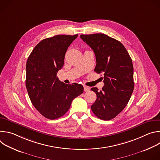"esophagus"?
Returning <instances> with one entry per match:
<instances>
[{
    "instance_id": "1",
    "label": "esophagus",
    "mask_w": 160,
    "mask_h": 160,
    "mask_svg": "<svg viewBox=\"0 0 160 160\" xmlns=\"http://www.w3.org/2000/svg\"><path fill=\"white\" fill-rule=\"evenodd\" d=\"M83 88H84L85 92H88V91L90 90V88L88 87H87V86H84Z\"/></svg>"
}]
</instances>
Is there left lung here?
I'll return each instance as SVG.
<instances>
[{"mask_svg":"<svg viewBox=\"0 0 160 160\" xmlns=\"http://www.w3.org/2000/svg\"><path fill=\"white\" fill-rule=\"evenodd\" d=\"M80 38L95 53L94 72L104 74L102 90H91L97 95L91 106L94 115L103 120L115 118L128 102L134 88L132 59L123 45L103 33L81 35Z\"/></svg>","mask_w":160,"mask_h":160,"instance_id":"1","label":"left lung"}]
</instances>
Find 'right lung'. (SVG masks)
Instances as JSON below:
<instances>
[{"label":"right lung","mask_w":160,"mask_h":160,"mask_svg":"<svg viewBox=\"0 0 160 160\" xmlns=\"http://www.w3.org/2000/svg\"><path fill=\"white\" fill-rule=\"evenodd\" d=\"M74 35H58L40 41L26 65V87L34 107L45 118L54 120L69 110L72 101L83 92L78 83L66 84L57 77L64 65L65 53Z\"/></svg>","instance_id":"1"}]
</instances>
